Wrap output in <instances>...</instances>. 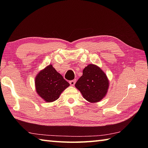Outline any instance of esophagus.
<instances>
[{"label":"esophagus","mask_w":148,"mask_h":148,"mask_svg":"<svg viewBox=\"0 0 148 148\" xmlns=\"http://www.w3.org/2000/svg\"><path fill=\"white\" fill-rule=\"evenodd\" d=\"M69 83H70V84L71 86H74L75 83H76V81L75 80H71L69 81Z\"/></svg>","instance_id":"34e87169"}]
</instances>
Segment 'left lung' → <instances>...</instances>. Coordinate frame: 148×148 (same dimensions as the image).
Segmentation results:
<instances>
[{"label":"left lung","instance_id":"1","mask_svg":"<svg viewBox=\"0 0 148 148\" xmlns=\"http://www.w3.org/2000/svg\"><path fill=\"white\" fill-rule=\"evenodd\" d=\"M75 86L90 102H97L106 95L109 81L101 69L90 64L83 69V76L77 81Z\"/></svg>","mask_w":148,"mask_h":148}]
</instances>
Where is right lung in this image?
Segmentation results:
<instances>
[{"mask_svg":"<svg viewBox=\"0 0 148 148\" xmlns=\"http://www.w3.org/2000/svg\"><path fill=\"white\" fill-rule=\"evenodd\" d=\"M35 84L37 93L48 102L57 100L63 91L70 85L51 65L37 75Z\"/></svg>","mask_w":148,"mask_h":148,"instance_id":"add662e5","label":"right lung"}]
</instances>
